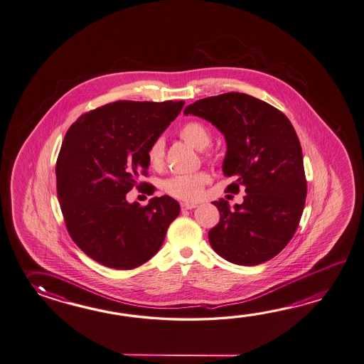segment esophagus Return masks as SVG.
I'll use <instances>...</instances> for the list:
<instances>
[{
    "label": "esophagus",
    "instance_id": "obj_1",
    "mask_svg": "<svg viewBox=\"0 0 364 364\" xmlns=\"http://www.w3.org/2000/svg\"><path fill=\"white\" fill-rule=\"evenodd\" d=\"M197 208V203H189V202H181V208L183 210H192Z\"/></svg>",
    "mask_w": 364,
    "mask_h": 364
}]
</instances>
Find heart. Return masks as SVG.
<instances>
[{"mask_svg":"<svg viewBox=\"0 0 364 364\" xmlns=\"http://www.w3.org/2000/svg\"><path fill=\"white\" fill-rule=\"evenodd\" d=\"M180 137L197 150L208 148L211 142V134L208 127L203 126L200 122H188L178 131ZM149 164L153 168H162L164 164V140L162 137H156L149 145L146 151ZM211 181V176L208 172L200 171L196 173L176 175L168 178L164 184V191L171 197L178 200L194 202L200 200L203 194L205 186Z\"/></svg>","mask_w":364,"mask_h":364,"instance_id":"obj_1","label":"heart"}]
</instances>
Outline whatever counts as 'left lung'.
I'll return each instance as SVG.
<instances>
[{
	"label": "left lung",
	"mask_w": 364,
	"mask_h": 364,
	"mask_svg": "<svg viewBox=\"0 0 364 364\" xmlns=\"http://www.w3.org/2000/svg\"><path fill=\"white\" fill-rule=\"evenodd\" d=\"M186 115L206 119L224 134L227 186L241 205L230 210L227 200H214L220 220L208 232L211 247L235 264L255 266L274 258L294 236L302 216L307 184L304 156L289 119L267 102L230 92L186 106Z\"/></svg>",
	"instance_id": "1"
}]
</instances>
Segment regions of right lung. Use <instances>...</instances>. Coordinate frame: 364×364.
Here are the masks:
<instances>
[{
    "label": "right lung",
    "instance_id": "obj_1",
    "mask_svg": "<svg viewBox=\"0 0 364 364\" xmlns=\"http://www.w3.org/2000/svg\"><path fill=\"white\" fill-rule=\"evenodd\" d=\"M184 101H117L82 114L68 128L57 159V196L75 244L106 267L131 269L164 244L180 205L170 196L146 206L127 193L146 175L149 145L178 117ZM146 191L154 193V186Z\"/></svg>",
    "mask_w": 364,
    "mask_h": 364
}]
</instances>
